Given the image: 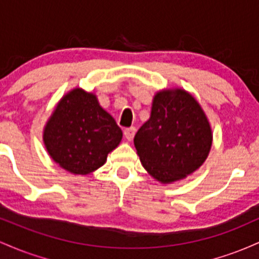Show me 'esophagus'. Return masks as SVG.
Wrapping results in <instances>:
<instances>
[{"label":"esophagus","mask_w":259,"mask_h":259,"mask_svg":"<svg viewBox=\"0 0 259 259\" xmlns=\"http://www.w3.org/2000/svg\"><path fill=\"white\" fill-rule=\"evenodd\" d=\"M135 133H136L135 127H129V129L124 130V136H125V139L127 140V141H132V140L134 139V136H135Z\"/></svg>","instance_id":"34e87169"}]
</instances>
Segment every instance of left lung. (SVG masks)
Masks as SVG:
<instances>
[{
  "label": "left lung",
  "mask_w": 259,
  "mask_h": 259,
  "mask_svg": "<svg viewBox=\"0 0 259 259\" xmlns=\"http://www.w3.org/2000/svg\"><path fill=\"white\" fill-rule=\"evenodd\" d=\"M213 133L206 113L180 88L156 92L150 119L134 138L147 173L162 184L185 179L197 170L212 148Z\"/></svg>",
  "instance_id": "1"
}]
</instances>
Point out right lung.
Here are the masks:
<instances>
[{
  "label": "right lung",
  "mask_w": 259,
  "mask_h": 259,
  "mask_svg": "<svg viewBox=\"0 0 259 259\" xmlns=\"http://www.w3.org/2000/svg\"><path fill=\"white\" fill-rule=\"evenodd\" d=\"M123 133L92 92L75 88L64 95L44 127L47 153L64 170L88 175L102 167Z\"/></svg>",
  "instance_id": "add662e5"
}]
</instances>
